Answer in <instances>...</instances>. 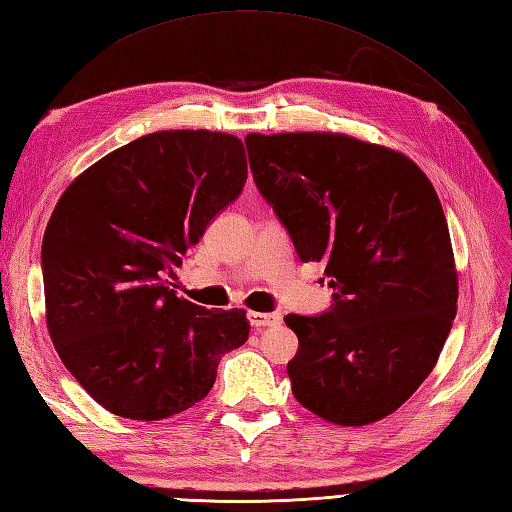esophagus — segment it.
Wrapping results in <instances>:
<instances>
[{
	"instance_id": "34e87169",
	"label": "esophagus",
	"mask_w": 512,
	"mask_h": 512,
	"mask_svg": "<svg viewBox=\"0 0 512 512\" xmlns=\"http://www.w3.org/2000/svg\"><path fill=\"white\" fill-rule=\"evenodd\" d=\"M248 319L253 328H270V325L281 323V314L279 312H250Z\"/></svg>"
}]
</instances>
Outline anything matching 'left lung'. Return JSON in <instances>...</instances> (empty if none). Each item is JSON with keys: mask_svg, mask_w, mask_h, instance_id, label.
I'll list each match as a JSON object with an SVG mask.
<instances>
[{"mask_svg": "<svg viewBox=\"0 0 512 512\" xmlns=\"http://www.w3.org/2000/svg\"><path fill=\"white\" fill-rule=\"evenodd\" d=\"M257 189L303 264L323 262L334 306L288 314L292 394L341 427L383 420L438 363L458 270L438 193L396 149L334 132L246 136Z\"/></svg>", "mask_w": 512, "mask_h": 512, "instance_id": "1", "label": "left lung"}]
</instances>
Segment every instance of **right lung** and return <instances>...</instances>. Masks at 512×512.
I'll return each mask as SVG.
<instances>
[{
	"mask_svg": "<svg viewBox=\"0 0 512 512\" xmlns=\"http://www.w3.org/2000/svg\"><path fill=\"white\" fill-rule=\"evenodd\" d=\"M248 176L244 143L162 129L114 149L63 191L43 233L46 325L79 385L129 420H162L209 394L246 310H206L162 279Z\"/></svg>",
	"mask_w": 512,
	"mask_h": 512,
	"instance_id": "1",
	"label": "right lung"
}]
</instances>
